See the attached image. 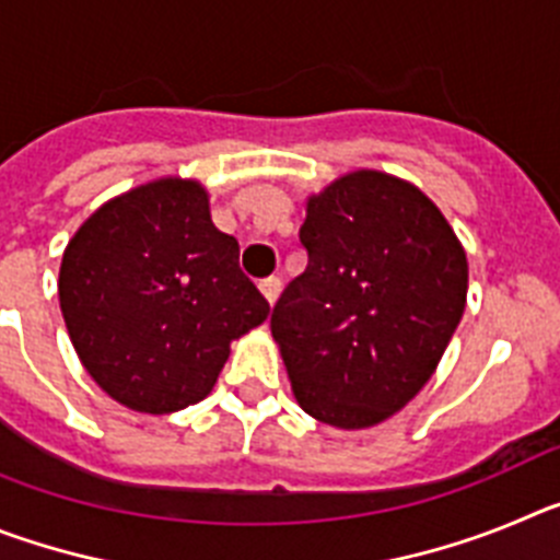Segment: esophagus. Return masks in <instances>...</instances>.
I'll list each match as a JSON object with an SVG mask.
<instances>
[{
  "label": "esophagus",
  "instance_id": "obj_1",
  "mask_svg": "<svg viewBox=\"0 0 560 560\" xmlns=\"http://www.w3.org/2000/svg\"><path fill=\"white\" fill-rule=\"evenodd\" d=\"M280 289H283V280H280V277H264V280H260V291H264V296L269 300V305L277 303Z\"/></svg>",
  "mask_w": 560,
  "mask_h": 560
}]
</instances>
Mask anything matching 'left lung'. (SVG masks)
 Wrapping results in <instances>:
<instances>
[{
	"instance_id": "obj_1",
	"label": "left lung",
	"mask_w": 560,
	"mask_h": 560,
	"mask_svg": "<svg viewBox=\"0 0 560 560\" xmlns=\"http://www.w3.org/2000/svg\"><path fill=\"white\" fill-rule=\"evenodd\" d=\"M300 244L308 266L271 311L291 389L323 423L375 427L432 378L463 319V246L418 187L378 171L311 196Z\"/></svg>"
}]
</instances>
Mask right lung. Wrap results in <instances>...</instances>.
<instances>
[{"mask_svg": "<svg viewBox=\"0 0 560 560\" xmlns=\"http://www.w3.org/2000/svg\"><path fill=\"white\" fill-rule=\"evenodd\" d=\"M237 252L212 224L205 187L187 179L133 187L75 232L58 296L69 339L103 393L151 415L210 395L230 341L269 316Z\"/></svg>", "mask_w": 560, "mask_h": 560, "instance_id": "right-lung-1", "label": "right lung"}]
</instances>
